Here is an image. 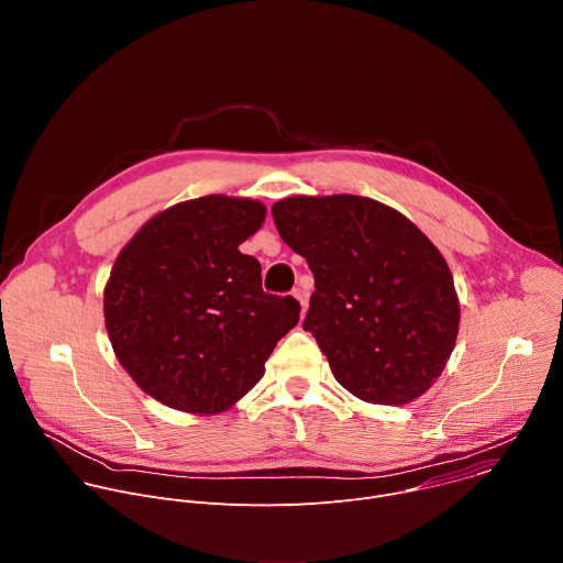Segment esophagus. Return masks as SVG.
I'll return each instance as SVG.
<instances>
[{"label": "esophagus", "instance_id": "esophagus-1", "mask_svg": "<svg viewBox=\"0 0 563 563\" xmlns=\"http://www.w3.org/2000/svg\"><path fill=\"white\" fill-rule=\"evenodd\" d=\"M294 298L300 302V313L307 311V302H309V291L305 287H296L294 289Z\"/></svg>", "mask_w": 563, "mask_h": 563}]
</instances>
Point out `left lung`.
I'll list each match as a JSON object with an SVG mask.
<instances>
[{"label": "left lung", "mask_w": 563, "mask_h": 563, "mask_svg": "<svg viewBox=\"0 0 563 563\" xmlns=\"http://www.w3.org/2000/svg\"><path fill=\"white\" fill-rule=\"evenodd\" d=\"M316 291L302 330L334 378L376 406H406L445 369L459 334L452 272L400 211L363 196H291L272 207Z\"/></svg>", "instance_id": "left-lung-1"}]
</instances>
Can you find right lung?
Masks as SVG:
<instances>
[{
	"label": "right lung",
	"mask_w": 563,
	"mask_h": 563,
	"mask_svg": "<svg viewBox=\"0 0 563 563\" xmlns=\"http://www.w3.org/2000/svg\"><path fill=\"white\" fill-rule=\"evenodd\" d=\"M261 200L202 196L146 220L118 254L104 323L126 374L187 415L235 406L298 323L291 296L263 291L261 263L238 247L265 222Z\"/></svg>",
	"instance_id": "add662e5"
}]
</instances>
